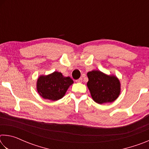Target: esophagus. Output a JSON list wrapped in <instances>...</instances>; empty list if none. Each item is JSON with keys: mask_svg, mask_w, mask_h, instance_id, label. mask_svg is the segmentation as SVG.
<instances>
[{"mask_svg": "<svg viewBox=\"0 0 149 149\" xmlns=\"http://www.w3.org/2000/svg\"><path fill=\"white\" fill-rule=\"evenodd\" d=\"M82 81H83V79H82V78H79V79L76 80V82H77V83H81V82H82Z\"/></svg>", "mask_w": 149, "mask_h": 149, "instance_id": "obj_1", "label": "esophagus"}]
</instances>
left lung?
Returning a JSON list of instances; mask_svg holds the SVG:
<instances>
[{"label":"left lung","instance_id":"8db88e82","mask_svg":"<svg viewBox=\"0 0 149 149\" xmlns=\"http://www.w3.org/2000/svg\"><path fill=\"white\" fill-rule=\"evenodd\" d=\"M87 85L93 100L98 104L112 102L121 92V84L114 75L106 74L99 70L87 72Z\"/></svg>","mask_w":149,"mask_h":149}]
</instances>
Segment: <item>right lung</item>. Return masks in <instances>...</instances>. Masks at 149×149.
<instances>
[{
  "mask_svg": "<svg viewBox=\"0 0 149 149\" xmlns=\"http://www.w3.org/2000/svg\"><path fill=\"white\" fill-rule=\"evenodd\" d=\"M74 81L70 77L63 76L61 72L55 71L48 75H41L36 84L37 93L44 99L56 101L64 97Z\"/></svg>",
  "mask_w": 149,
  "mask_h": 149,
  "instance_id": "obj_1",
  "label": "right lung"
}]
</instances>
